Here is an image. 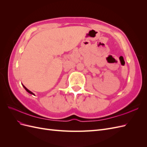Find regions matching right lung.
<instances>
[{"label":"right lung","instance_id":"obj_1","mask_svg":"<svg viewBox=\"0 0 147 147\" xmlns=\"http://www.w3.org/2000/svg\"><path fill=\"white\" fill-rule=\"evenodd\" d=\"M23 87L24 88V89H25V90H26V91H28V92L29 93H30V94H33V95H34V93H33L32 92H31L30 91H29V90H28V89H27V88H26V87H25V86H24V85H23Z\"/></svg>","mask_w":147,"mask_h":147}]
</instances>
